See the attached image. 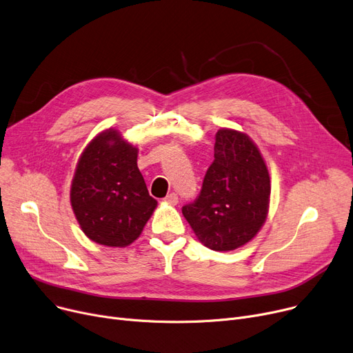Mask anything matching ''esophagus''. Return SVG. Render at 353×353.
I'll use <instances>...</instances> for the list:
<instances>
[{
	"label": "esophagus",
	"instance_id": "obj_1",
	"mask_svg": "<svg viewBox=\"0 0 353 353\" xmlns=\"http://www.w3.org/2000/svg\"><path fill=\"white\" fill-rule=\"evenodd\" d=\"M164 201L169 203V204L176 205V204L179 203V196H177L176 193H170V194H168V196H166V199H164Z\"/></svg>",
	"mask_w": 353,
	"mask_h": 353
}]
</instances>
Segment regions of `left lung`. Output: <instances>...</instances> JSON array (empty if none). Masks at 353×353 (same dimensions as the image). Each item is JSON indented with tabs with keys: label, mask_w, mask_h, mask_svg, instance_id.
I'll use <instances>...</instances> for the list:
<instances>
[{
	"label": "left lung",
	"mask_w": 353,
	"mask_h": 353,
	"mask_svg": "<svg viewBox=\"0 0 353 353\" xmlns=\"http://www.w3.org/2000/svg\"><path fill=\"white\" fill-rule=\"evenodd\" d=\"M270 174L252 140L241 132L216 133L214 160L197 199L181 211L197 239L214 251L236 250L263 227L270 203Z\"/></svg>",
	"instance_id": "left-lung-1"
}]
</instances>
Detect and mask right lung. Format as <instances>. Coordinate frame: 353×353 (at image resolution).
<instances>
[{"instance_id": "obj_1", "label": "right lung", "mask_w": 353, "mask_h": 353, "mask_svg": "<svg viewBox=\"0 0 353 353\" xmlns=\"http://www.w3.org/2000/svg\"><path fill=\"white\" fill-rule=\"evenodd\" d=\"M70 204L86 237L126 247L142 232L157 201L137 168V149L109 129L83 150L70 187Z\"/></svg>"}]
</instances>
